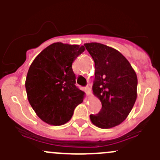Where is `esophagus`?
<instances>
[{
	"label": "esophagus",
	"mask_w": 160,
	"mask_h": 160,
	"mask_svg": "<svg viewBox=\"0 0 160 160\" xmlns=\"http://www.w3.org/2000/svg\"><path fill=\"white\" fill-rule=\"evenodd\" d=\"M85 91H86L87 94H88V96H90V95H91V88H90V87L87 86L86 88H85Z\"/></svg>",
	"instance_id": "esophagus-1"
}]
</instances>
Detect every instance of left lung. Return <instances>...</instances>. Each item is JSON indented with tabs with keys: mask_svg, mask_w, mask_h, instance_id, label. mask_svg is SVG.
I'll return each mask as SVG.
<instances>
[{
	"mask_svg": "<svg viewBox=\"0 0 160 160\" xmlns=\"http://www.w3.org/2000/svg\"><path fill=\"white\" fill-rule=\"evenodd\" d=\"M95 63L93 93L102 108L90 121L101 128H111L126 119L137 98L136 72L117 49L98 42L85 43Z\"/></svg>",
	"mask_w": 160,
	"mask_h": 160,
	"instance_id": "1",
	"label": "left lung"
}]
</instances>
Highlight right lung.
<instances>
[{
	"label": "right lung",
	"instance_id": "add662e5",
	"mask_svg": "<svg viewBox=\"0 0 160 160\" xmlns=\"http://www.w3.org/2000/svg\"><path fill=\"white\" fill-rule=\"evenodd\" d=\"M85 50L79 45L55 42L31 64L25 80L29 104L38 117L51 125L68 122L84 92L76 87L72 62Z\"/></svg>",
	"mask_w": 160,
	"mask_h": 160
}]
</instances>
